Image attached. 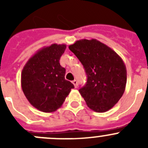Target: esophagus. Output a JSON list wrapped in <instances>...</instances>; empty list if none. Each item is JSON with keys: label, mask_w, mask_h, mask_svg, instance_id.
<instances>
[{"label": "esophagus", "mask_w": 148, "mask_h": 148, "mask_svg": "<svg viewBox=\"0 0 148 148\" xmlns=\"http://www.w3.org/2000/svg\"><path fill=\"white\" fill-rule=\"evenodd\" d=\"M71 82H72L73 84H74V87H75V88L77 87V80H75V79L73 80V81Z\"/></svg>", "instance_id": "obj_1"}]
</instances>
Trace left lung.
<instances>
[{"label":"left lung","mask_w":148,"mask_h":148,"mask_svg":"<svg viewBox=\"0 0 148 148\" xmlns=\"http://www.w3.org/2000/svg\"><path fill=\"white\" fill-rule=\"evenodd\" d=\"M69 49L81 62L87 75L79 89L88 107L97 112L112 108L125 90L127 69L114 50L97 39L77 41Z\"/></svg>","instance_id":"left-lung-1"}]
</instances>
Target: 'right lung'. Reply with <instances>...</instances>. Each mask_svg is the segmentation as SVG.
Wrapping results in <instances>:
<instances>
[{
	"label": "right lung",
	"instance_id": "add662e5",
	"mask_svg": "<svg viewBox=\"0 0 148 148\" xmlns=\"http://www.w3.org/2000/svg\"><path fill=\"white\" fill-rule=\"evenodd\" d=\"M66 44H53L31 56L21 72V87L30 104L44 112L60 108L74 84L65 79L66 69L59 63Z\"/></svg>",
	"mask_w": 148,
	"mask_h": 148
}]
</instances>
